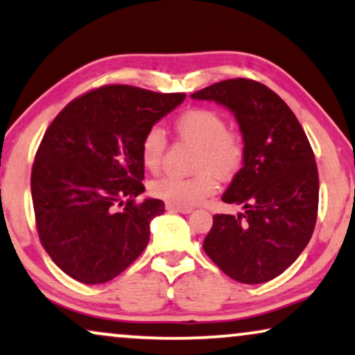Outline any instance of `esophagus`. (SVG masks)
<instances>
[{
  "mask_svg": "<svg viewBox=\"0 0 355 355\" xmlns=\"http://www.w3.org/2000/svg\"><path fill=\"white\" fill-rule=\"evenodd\" d=\"M166 209L171 212H179V214L192 212V209H189V207H178V205H173V204H166Z\"/></svg>",
  "mask_w": 355,
  "mask_h": 355,
  "instance_id": "obj_1",
  "label": "esophagus"
}]
</instances>
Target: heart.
I'll return each mask as SVG.
<instances>
[{
	"instance_id": "obj_1",
	"label": "heart",
	"mask_w": 355,
	"mask_h": 355,
	"mask_svg": "<svg viewBox=\"0 0 355 355\" xmlns=\"http://www.w3.org/2000/svg\"><path fill=\"white\" fill-rule=\"evenodd\" d=\"M174 133L182 143L194 144L191 178L163 176L151 182L150 191L157 199L178 207H192L217 191V178L229 181L243 168L247 141L239 130L227 128V120L209 108H192L174 121ZM168 151V138L161 126H151L143 135L139 156L144 169L157 173Z\"/></svg>"
}]
</instances>
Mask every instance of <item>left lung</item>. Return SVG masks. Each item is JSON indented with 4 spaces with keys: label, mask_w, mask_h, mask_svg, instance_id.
<instances>
[{
    "label": "left lung",
    "mask_w": 355,
    "mask_h": 355,
    "mask_svg": "<svg viewBox=\"0 0 355 355\" xmlns=\"http://www.w3.org/2000/svg\"><path fill=\"white\" fill-rule=\"evenodd\" d=\"M237 118L247 159L222 200L243 214H216L204 250L227 277L258 284L277 278L304 250L318 218L319 176L303 126L268 87L229 78L191 95Z\"/></svg>",
    "instance_id": "obj_1"
}]
</instances>
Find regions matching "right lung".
Here are the masks:
<instances>
[{
    "label": "right lung",
    "mask_w": 355,
    "mask_h": 355,
    "mask_svg": "<svg viewBox=\"0 0 355 355\" xmlns=\"http://www.w3.org/2000/svg\"><path fill=\"white\" fill-rule=\"evenodd\" d=\"M184 98L103 85L65 105L46 130L31 173L34 216L42 247L71 278L110 282L146 248L164 202H137L144 191L139 144Z\"/></svg>",
    "instance_id": "1"
}]
</instances>
